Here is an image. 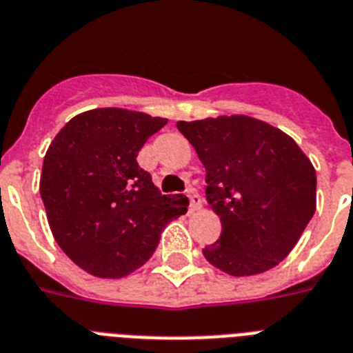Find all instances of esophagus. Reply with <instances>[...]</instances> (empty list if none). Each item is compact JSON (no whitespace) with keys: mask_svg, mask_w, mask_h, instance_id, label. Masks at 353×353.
Returning <instances> with one entry per match:
<instances>
[{"mask_svg":"<svg viewBox=\"0 0 353 353\" xmlns=\"http://www.w3.org/2000/svg\"><path fill=\"white\" fill-rule=\"evenodd\" d=\"M186 196H188V199H190V212H196L201 208V196H199V192L196 190V188H188L186 190Z\"/></svg>","mask_w":353,"mask_h":353,"instance_id":"34e87169","label":"esophagus"}]
</instances>
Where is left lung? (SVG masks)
Wrapping results in <instances>:
<instances>
[{"instance_id": "1", "label": "left lung", "mask_w": 353, "mask_h": 353, "mask_svg": "<svg viewBox=\"0 0 353 353\" xmlns=\"http://www.w3.org/2000/svg\"><path fill=\"white\" fill-rule=\"evenodd\" d=\"M206 168V199L221 236L203 248L230 276L274 268L299 241L316 212V170L279 128L248 116L177 121Z\"/></svg>"}]
</instances>
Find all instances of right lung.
I'll list each match as a JSON object with an SVG mask.
<instances>
[{"label": "right lung", "instance_id": "obj_1", "mask_svg": "<svg viewBox=\"0 0 353 353\" xmlns=\"http://www.w3.org/2000/svg\"><path fill=\"white\" fill-rule=\"evenodd\" d=\"M163 117L96 108L72 117L43 159L41 192L61 250L96 277L128 276L157 248L163 228L185 214L183 197L161 196L137 154Z\"/></svg>", "mask_w": 353, "mask_h": 353}]
</instances>
